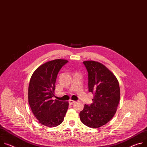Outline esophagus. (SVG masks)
<instances>
[{
    "label": "esophagus",
    "instance_id": "34e87169",
    "mask_svg": "<svg viewBox=\"0 0 147 147\" xmlns=\"http://www.w3.org/2000/svg\"><path fill=\"white\" fill-rule=\"evenodd\" d=\"M69 102V104H73L76 101H74V100H70Z\"/></svg>",
    "mask_w": 147,
    "mask_h": 147
}]
</instances>
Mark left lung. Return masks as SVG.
Wrapping results in <instances>:
<instances>
[{"label":"left lung","instance_id":"1","mask_svg":"<svg viewBox=\"0 0 147 147\" xmlns=\"http://www.w3.org/2000/svg\"><path fill=\"white\" fill-rule=\"evenodd\" d=\"M88 71V91L94 94L92 103L84 105L80 113L82 122L90 128H99L115 115L120 99L118 80L106 67L97 61H83Z\"/></svg>","mask_w":147,"mask_h":147}]
</instances>
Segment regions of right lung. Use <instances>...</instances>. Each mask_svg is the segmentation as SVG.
I'll return each instance as SVG.
<instances>
[{
  "mask_svg": "<svg viewBox=\"0 0 147 147\" xmlns=\"http://www.w3.org/2000/svg\"><path fill=\"white\" fill-rule=\"evenodd\" d=\"M68 62L64 59L47 61L33 73L29 86L28 101L32 113L38 122L48 127L62 123L69 108L67 101L53 100L57 76Z\"/></svg>",
  "mask_w": 147,
  "mask_h": 147,
  "instance_id": "add662e5",
  "label": "right lung"
}]
</instances>
